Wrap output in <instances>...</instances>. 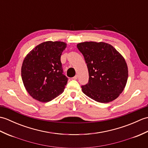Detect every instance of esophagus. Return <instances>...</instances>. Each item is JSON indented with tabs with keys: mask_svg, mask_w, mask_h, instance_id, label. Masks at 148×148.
I'll list each match as a JSON object with an SVG mask.
<instances>
[{
	"mask_svg": "<svg viewBox=\"0 0 148 148\" xmlns=\"http://www.w3.org/2000/svg\"><path fill=\"white\" fill-rule=\"evenodd\" d=\"M73 79H77V75H76V76H75L74 77H73Z\"/></svg>",
	"mask_w": 148,
	"mask_h": 148,
	"instance_id": "obj_1",
	"label": "esophagus"
}]
</instances>
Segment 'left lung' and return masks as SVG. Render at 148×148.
I'll list each match as a JSON object with an SVG mask.
<instances>
[{
	"label": "left lung",
	"mask_w": 148,
	"mask_h": 148,
	"mask_svg": "<svg viewBox=\"0 0 148 148\" xmlns=\"http://www.w3.org/2000/svg\"><path fill=\"white\" fill-rule=\"evenodd\" d=\"M88 70L89 81L82 86L83 92L100 103L117 99L128 79L127 64L112 45L103 42H83L77 45Z\"/></svg>",
	"instance_id": "obj_1"
}]
</instances>
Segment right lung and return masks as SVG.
<instances>
[{"label": "right lung", "mask_w": 148, "mask_h": 148, "mask_svg": "<svg viewBox=\"0 0 148 148\" xmlns=\"http://www.w3.org/2000/svg\"><path fill=\"white\" fill-rule=\"evenodd\" d=\"M67 44L46 41L28 53L21 66V78L27 92L41 102L51 101L64 92L68 78L63 74L60 57Z\"/></svg>", "instance_id": "add662e5"}]
</instances>
